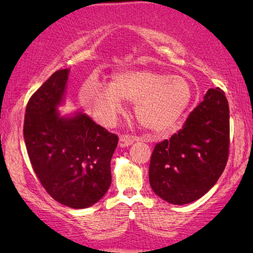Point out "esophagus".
Wrapping results in <instances>:
<instances>
[{
    "instance_id": "1",
    "label": "esophagus",
    "mask_w": 253,
    "mask_h": 253,
    "mask_svg": "<svg viewBox=\"0 0 253 253\" xmlns=\"http://www.w3.org/2000/svg\"><path fill=\"white\" fill-rule=\"evenodd\" d=\"M133 141H134V138L132 136H129V134H122V136L120 137L119 145L120 147H127L130 146L131 144H133Z\"/></svg>"
}]
</instances>
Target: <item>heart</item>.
<instances>
[{
  "label": "heart",
  "instance_id": "1",
  "mask_svg": "<svg viewBox=\"0 0 253 253\" xmlns=\"http://www.w3.org/2000/svg\"><path fill=\"white\" fill-rule=\"evenodd\" d=\"M121 99L134 101V116L144 129L168 132L185 115L193 92L185 78L148 69L117 71L112 85L89 79L81 89L83 105L105 126H110L122 110Z\"/></svg>",
  "mask_w": 253,
  "mask_h": 253
}]
</instances>
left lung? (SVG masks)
Returning <instances> with one entry per match:
<instances>
[{"label":"left lung","mask_w":253,"mask_h":253,"mask_svg":"<svg viewBox=\"0 0 253 253\" xmlns=\"http://www.w3.org/2000/svg\"><path fill=\"white\" fill-rule=\"evenodd\" d=\"M229 106L222 89L210 88L182 129L155 145L148 178L166 202L184 205L212 189L229 154Z\"/></svg>","instance_id":"8db88e82"}]
</instances>
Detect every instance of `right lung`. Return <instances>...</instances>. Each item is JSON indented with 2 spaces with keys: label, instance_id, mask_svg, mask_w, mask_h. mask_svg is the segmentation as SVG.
Returning a JSON list of instances; mask_svg holds the SVG:
<instances>
[{
  "label": "right lung",
  "instance_id": "obj_1",
  "mask_svg": "<svg viewBox=\"0 0 253 253\" xmlns=\"http://www.w3.org/2000/svg\"><path fill=\"white\" fill-rule=\"evenodd\" d=\"M69 69L57 70L31 96L24 140L41 185L62 205L86 209L108 191L119 137L86 114L61 116Z\"/></svg>",
  "mask_w": 253,
  "mask_h": 253
}]
</instances>
